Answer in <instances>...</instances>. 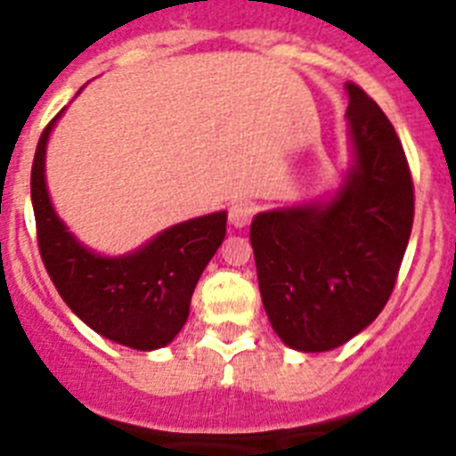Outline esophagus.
<instances>
[{
    "label": "esophagus",
    "instance_id": "esophagus-1",
    "mask_svg": "<svg viewBox=\"0 0 456 456\" xmlns=\"http://www.w3.org/2000/svg\"><path fill=\"white\" fill-rule=\"evenodd\" d=\"M253 215H256V205L251 200H235L228 209V219L235 228H244V225L251 224Z\"/></svg>",
    "mask_w": 456,
    "mask_h": 456
}]
</instances>
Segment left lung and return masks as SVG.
<instances>
[{
  "instance_id": "left-lung-1",
  "label": "left lung",
  "mask_w": 456,
  "mask_h": 456,
  "mask_svg": "<svg viewBox=\"0 0 456 456\" xmlns=\"http://www.w3.org/2000/svg\"><path fill=\"white\" fill-rule=\"evenodd\" d=\"M354 167L336 199L260 212L251 224L257 283L278 338L329 352L388 304L413 225V178L402 141L358 84L347 82Z\"/></svg>"
}]
</instances>
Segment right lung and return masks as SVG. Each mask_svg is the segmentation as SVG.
Listing matches in <instances>:
<instances>
[{
  "instance_id": "right-lung-1",
  "label": "right lung",
  "mask_w": 456,
  "mask_h": 456,
  "mask_svg": "<svg viewBox=\"0 0 456 456\" xmlns=\"http://www.w3.org/2000/svg\"><path fill=\"white\" fill-rule=\"evenodd\" d=\"M47 123L31 167L36 235L52 283L68 308L95 333L125 347H167L189 317V304L205 265L225 237V212L171 225L139 251L102 257L79 244L56 216L45 187Z\"/></svg>"
}]
</instances>
